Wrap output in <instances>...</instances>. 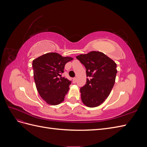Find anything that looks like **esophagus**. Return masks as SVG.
Returning a JSON list of instances; mask_svg holds the SVG:
<instances>
[{
	"mask_svg": "<svg viewBox=\"0 0 147 147\" xmlns=\"http://www.w3.org/2000/svg\"><path fill=\"white\" fill-rule=\"evenodd\" d=\"M77 82V78H74V79H73V83H75Z\"/></svg>",
	"mask_w": 147,
	"mask_h": 147,
	"instance_id": "34e87169",
	"label": "esophagus"
}]
</instances>
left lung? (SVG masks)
I'll return each mask as SVG.
<instances>
[{"mask_svg": "<svg viewBox=\"0 0 147 147\" xmlns=\"http://www.w3.org/2000/svg\"><path fill=\"white\" fill-rule=\"evenodd\" d=\"M76 58L86 69V84L80 88L83 103L96 107L107 98L114 86L117 74V64L103 53L91 51Z\"/></svg>", "mask_w": 147, "mask_h": 147, "instance_id": "left-lung-1", "label": "left lung"}]
</instances>
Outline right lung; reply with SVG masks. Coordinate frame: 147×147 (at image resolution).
Wrapping results in <instances>:
<instances>
[{"label":"right lung","instance_id":"obj_1","mask_svg":"<svg viewBox=\"0 0 147 147\" xmlns=\"http://www.w3.org/2000/svg\"><path fill=\"white\" fill-rule=\"evenodd\" d=\"M72 59L57 53H48L32 61L37 90L47 104L56 105L64 100L72 82L61 75L65 64Z\"/></svg>","mask_w":147,"mask_h":147}]
</instances>
